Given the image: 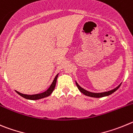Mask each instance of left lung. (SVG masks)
Here are the masks:
<instances>
[{
  "label": "left lung",
  "mask_w": 133,
  "mask_h": 133,
  "mask_svg": "<svg viewBox=\"0 0 133 133\" xmlns=\"http://www.w3.org/2000/svg\"><path fill=\"white\" fill-rule=\"evenodd\" d=\"M76 83V85H77V88L79 89V90L82 93H83L84 95H87V96H89V97H97V98H99V97H105V96H108V95H111L113 93H114L115 91H117V89H119V87H120L121 85H119V86H117L116 88H115L114 89H112L111 91H106V92H103V93H91V92H89V91H86L85 89H83V88H81L79 85H78V83L77 82H75Z\"/></svg>",
  "instance_id": "8db88e82"
}]
</instances>
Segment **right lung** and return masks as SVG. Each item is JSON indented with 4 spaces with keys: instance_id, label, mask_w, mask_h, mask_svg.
<instances>
[{
    "instance_id": "obj_1",
    "label": "right lung",
    "mask_w": 133,
    "mask_h": 133,
    "mask_svg": "<svg viewBox=\"0 0 133 133\" xmlns=\"http://www.w3.org/2000/svg\"><path fill=\"white\" fill-rule=\"evenodd\" d=\"M58 76V74L56 75V77H55L54 79L53 82H52V83L51 84L50 87H49L48 89L46 91L44 92V93H39V94H36V95H26V94H22V93L18 91H16V93H17L18 95H20V96H22V97L27 99H30V100H37V99H42V98L46 97L51 95V93H52V92H53V91L54 90Z\"/></svg>"
}]
</instances>
